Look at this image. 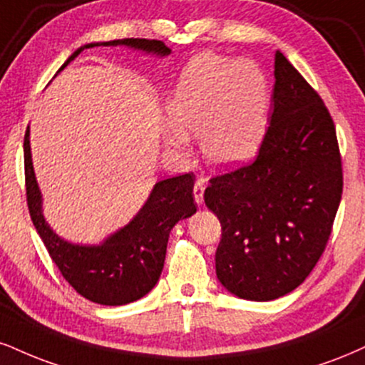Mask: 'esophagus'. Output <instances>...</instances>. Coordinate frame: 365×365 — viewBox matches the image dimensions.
<instances>
[{
	"instance_id": "1",
	"label": "esophagus",
	"mask_w": 365,
	"mask_h": 365,
	"mask_svg": "<svg viewBox=\"0 0 365 365\" xmlns=\"http://www.w3.org/2000/svg\"><path fill=\"white\" fill-rule=\"evenodd\" d=\"M204 188H205L204 182H202V180H197L195 185H194V199L199 205L204 202Z\"/></svg>"
}]
</instances>
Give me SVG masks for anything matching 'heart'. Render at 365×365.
<instances>
[{"label": "heart", "instance_id": "obj_1", "mask_svg": "<svg viewBox=\"0 0 365 365\" xmlns=\"http://www.w3.org/2000/svg\"><path fill=\"white\" fill-rule=\"evenodd\" d=\"M269 110V83L248 61L204 54L180 78L168 105L173 125L166 144L183 153L187 134H200L202 151L217 166L238 165L260 146Z\"/></svg>", "mask_w": 365, "mask_h": 365}]
</instances>
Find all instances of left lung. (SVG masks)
Returning <instances> with one entry per match:
<instances>
[{
    "label": "left lung",
    "instance_id": "obj_1",
    "mask_svg": "<svg viewBox=\"0 0 365 365\" xmlns=\"http://www.w3.org/2000/svg\"><path fill=\"white\" fill-rule=\"evenodd\" d=\"M341 190L335 122L318 91L277 51L274 110L257 156L214 175L204 192L221 222V284L250 301L294 291L327 248Z\"/></svg>",
    "mask_w": 365,
    "mask_h": 365
}]
</instances>
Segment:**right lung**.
I'll use <instances>...</instances> for the list:
<instances>
[{
  "label": "right lung",
  "instance_id": "add662e5",
  "mask_svg": "<svg viewBox=\"0 0 365 365\" xmlns=\"http://www.w3.org/2000/svg\"><path fill=\"white\" fill-rule=\"evenodd\" d=\"M118 43L160 56L170 54L168 47L155 38H122L103 42V46ZM93 46L98 43L80 47L64 66L71 63L83 49ZM24 158L30 217L57 269L76 292L98 304L120 306L140 299L151 291L163 270L171 227L197 210L194 202L195 175L183 173L158 182L144 207L124 230L115 232L100 247H80L57 238L42 216L41 192L30 156L29 127L24 139Z\"/></svg>",
  "mask_w": 365,
  "mask_h": 365
}]
</instances>
